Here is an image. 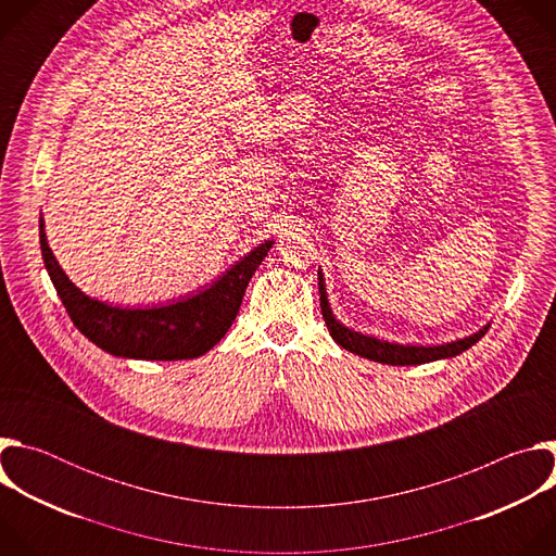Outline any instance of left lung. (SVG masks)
I'll return each mask as SVG.
<instances>
[{
  "label": "left lung",
  "mask_w": 556,
  "mask_h": 556,
  "mask_svg": "<svg viewBox=\"0 0 556 556\" xmlns=\"http://www.w3.org/2000/svg\"><path fill=\"white\" fill-rule=\"evenodd\" d=\"M319 294H321V312L326 326L330 330V337L348 352L358 354L363 358L376 361V363H384V365H422V363H431V361H440V358H453L462 352H466L470 345L478 343L491 328L484 326L480 332H475L470 337H464L459 341H451L444 345H401V343H389V341H380L361 332H354L350 328H345L337 316L332 314V307L328 303V292H326V279L324 273L319 268Z\"/></svg>",
  "instance_id": "obj_1"
}]
</instances>
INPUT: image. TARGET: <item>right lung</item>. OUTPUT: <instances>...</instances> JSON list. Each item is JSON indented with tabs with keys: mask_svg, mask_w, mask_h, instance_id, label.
<instances>
[{
	"mask_svg": "<svg viewBox=\"0 0 556 556\" xmlns=\"http://www.w3.org/2000/svg\"><path fill=\"white\" fill-rule=\"evenodd\" d=\"M39 242L46 270L76 330L112 356L140 361L198 358L215 348L240 312L251 277L273 249V240H266L191 296L153 307H121L88 296L67 279L48 247L43 217Z\"/></svg>",
	"mask_w": 556,
	"mask_h": 556,
	"instance_id": "add662e5",
	"label": "right lung"
}]
</instances>
